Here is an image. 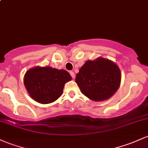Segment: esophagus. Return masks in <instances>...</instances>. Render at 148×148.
<instances>
[{
	"mask_svg": "<svg viewBox=\"0 0 148 148\" xmlns=\"http://www.w3.org/2000/svg\"><path fill=\"white\" fill-rule=\"evenodd\" d=\"M70 75L71 76V77L73 78V79H74V78H75V74H74V73L73 72V71H70Z\"/></svg>",
	"mask_w": 148,
	"mask_h": 148,
	"instance_id": "34e87169",
	"label": "esophagus"
}]
</instances>
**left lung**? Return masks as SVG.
<instances>
[{"label":"left lung","mask_w":148,"mask_h":148,"mask_svg":"<svg viewBox=\"0 0 148 148\" xmlns=\"http://www.w3.org/2000/svg\"><path fill=\"white\" fill-rule=\"evenodd\" d=\"M121 71L114 62L103 58L87 60L79 69L75 82L85 96L95 102L108 100L119 89Z\"/></svg>","instance_id":"8db88e82"}]
</instances>
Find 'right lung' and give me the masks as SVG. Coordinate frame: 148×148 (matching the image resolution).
Returning a JSON list of instances; mask_svg holds the SVG:
<instances>
[{
	"mask_svg": "<svg viewBox=\"0 0 148 148\" xmlns=\"http://www.w3.org/2000/svg\"><path fill=\"white\" fill-rule=\"evenodd\" d=\"M71 80L70 74L64 69L37 66L26 71L24 84L35 101L49 104L61 96L64 84Z\"/></svg>",
	"mask_w": 148,
	"mask_h": 148,
	"instance_id": "right-lung-1",
	"label": "right lung"
}]
</instances>
